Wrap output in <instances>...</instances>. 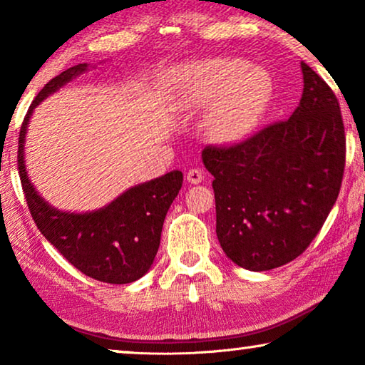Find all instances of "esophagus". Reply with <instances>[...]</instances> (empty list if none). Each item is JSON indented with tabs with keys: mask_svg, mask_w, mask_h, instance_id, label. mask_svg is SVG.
Returning <instances> with one entry per match:
<instances>
[{
	"mask_svg": "<svg viewBox=\"0 0 365 365\" xmlns=\"http://www.w3.org/2000/svg\"><path fill=\"white\" fill-rule=\"evenodd\" d=\"M186 179H187V182H191V184H199L204 179V173L201 171V169L192 168L186 173Z\"/></svg>",
	"mask_w": 365,
	"mask_h": 365,
	"instance_id": "obj_1",
	"label": "esophagus"
}]
</instances>
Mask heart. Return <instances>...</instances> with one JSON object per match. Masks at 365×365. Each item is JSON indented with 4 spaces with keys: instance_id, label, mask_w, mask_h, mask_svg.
I'll return each mask as SVG.
<instances>
[{
    "instance_id": "1",
    "label": "heart",
    "mask_w": 365,
    "mask_h": 365,
    "mask_svg": "<svg viewBox=\"0 0 365 365\" xmlns=\"http://www.w3.org/2000/svg\"><path fill=\"white\" fill-rule=\"evenodd\" d=\"M179 98L189 106H209L204 131L212 143L246 139L261 121L272 94L271 76L241 58H211L174 71Z\"/></svg>"
}]
</instances>
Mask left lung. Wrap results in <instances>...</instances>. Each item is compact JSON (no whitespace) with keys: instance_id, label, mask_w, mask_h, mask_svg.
Listing matches in <instances>:
<instances>
[{"instance_id":"obj_1","label":"left lung","mask_w":365,"mask_h":365,"mask_svg":"<svg viewBox=\"0 0 365 365\" xmlns=\"http://www.w3.org/2000/svg\"><path fill=\"white\" fill-rule=\"evenodd\" d=\"M304 89L286 121L229 148L207 146L216 232L222 251L249 271H269L306 251L341 191L346 136L327 83L301 63Z\"/></svg>"}]
</instances>
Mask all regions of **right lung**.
I'll use <instances>...</instances> for the list:
<instances>
[{"instance_id":"obj_1","label":"right lung","mask_w":365,"mask_h":365,"mask_svg":"<svg viewBox=\"0 0 365 365\" xmlns=\"http://www.w3.org/2000/svg\"><path fill=\"white\" fill-rule=\"evenodd\" d=\"M88 69V63L66 69L34 98L19 131V178L38 229L68 262L96 281L129 284L143 277L153 266L161 242L164 217L182 186V173L176 169L129 187L96 211L69 212L59 211L39 196L24 164V139L34 108Z\"/></svg>"}]
</instances>
